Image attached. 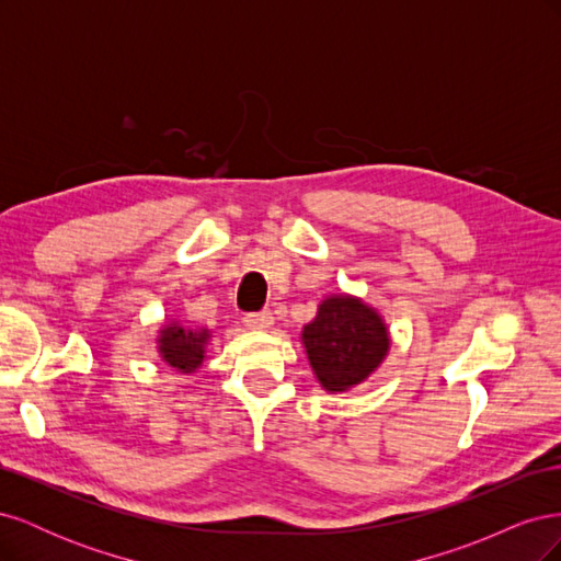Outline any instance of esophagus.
I'll return each instance as SVG.
<instances>
[{
  "label": "esophagus",
  "mask_w": 561,
  "mask_h": 561,
  "mask_svg": "<svg viewBox=\"0 0 561 561\" xmlns=\"http://www.w3.org/2000/svg\"><path fill=\"white\" fill-rule=\"evenodd\" d=\"M245 325L250 330H268L274 325V313L271 311H260V313H248L245 316Z\"/></svg>",
  "instance_id": "1"
}]
</instances>
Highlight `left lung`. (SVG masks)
<instances>
[{"mask_svg": "<svg viewBox=\"0 0 561 561\" xmlns=\"http://www.w3.org/2000/svg\"><path fill=\"white\" fill-rule=\"evenodd\" d=\"M299 339L320 388L332 396L365 383L390 351V330L383 316L348 293L322 299Z\"/></svg>", "mask_w": 561, "mask_h": 561, "instance_id": "1", "label": "left lung"}]
</instances>
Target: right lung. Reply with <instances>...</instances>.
<instances>
[{"label":"right lung","mask_w":561,"mask_h":561,"mask_svg":"<svg viewBox=\"0 0 561 561\" xmlns=\"http://www.w3.org/2000/svg\"><path fill=\"white\" fill-rule=\"evenodd\" d=\"M213 330L182 325L178 318H168L161 322L157 332L159 358L180 375L192 377L206 360Z\"/></svg>","instance_id":"right-lung-1"}]
</instances>
